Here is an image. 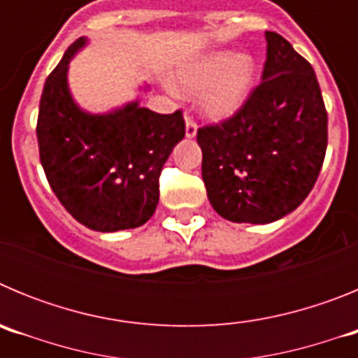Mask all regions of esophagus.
<instances>
[{
	"label": "esophagus",
	"mask_w": 358,
	"mask_h": 358,
	"mask_svg": "<svg viewBox=\"0 0 358 358\" xmlns=\"http://www.w3.org/2000/svg\"><path fill=\"white\" fill-rule=\"evenodd\" d=\"M185 120H186V138H195V134H197V125H195L194 118L186 113Z\"/></svg>",
	"instance_id": "1"
}]
</instances>
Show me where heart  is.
Here are the masks:
<instances>
[{"mask_svg": "<svg viewBox=\"0 0 358 358\" xmlns=\"http://www.w3.org/2000/svg\"><path fill=\"white\" fill-rule=\"evenodd\" d=\"M255 80L252 57L213 52L182 66L176 77V87L185 94H199L204 115L220 120L242 107Z\"/></svg>", "mask_w": 358, "mask_h": 358, "instance_id": "1", "label": "heart"}]
</instances>
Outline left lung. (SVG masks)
<instances>
[{
  "label": "left lung",
  "instance_id": "8db88e82",
  "mask_svg": "<svg viewBox=\"0 0 358 358\" xmlns=\"http://www.w3.org/2000/svg\"><path fill=\"white\" fill-rule=\"evenodd\" d=\"M262 82L235 115L197 131L211 206L231 222L268 224L314 188L328 145V115L314 68L265 31Z\"/></svg>",
  "mask_w": 358,
  "mask_h": 358
}]
</instances>
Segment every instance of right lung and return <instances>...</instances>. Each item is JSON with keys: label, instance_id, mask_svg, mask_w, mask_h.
<instances>
[{"label": "right lung", "instance_id": "right-lung-1", "mask_svg": "<svg viewBox=\"0 0 358 358\" xmlns=\"http://www.w3.org/2000/svg\"><path fill=\"white\" fill-rule=\"evenodd\" d=\"M84 43L75 41L44 82L41 164L53 194L85 227L102 233L140 227L156 211L163 164L185 138L182 110L157 115L138 102L110 115L78 109L66 75Z\"/></svg>", "mask_w": 358, "mask_h": 358}]
</instances>
